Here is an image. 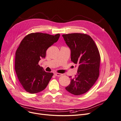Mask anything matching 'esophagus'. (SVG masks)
I'll return each mask as SVG.
<instances>
[{
    "mask_svg": "<svg viewBox=\"0 0 121 121\" xmlns=\"http://www.w3.org/2000/svg\"><path fill=\"white\" fill-rule=\"evenodd\" d=\"M54 75L56 76H61L62 75V74L61 73H54Z\"/></svg>",
    "mask_w": 121,
    "mask_h": 121,
    "instance_id": "obj_1",
    "label": "esophagus"
}]
</instances>
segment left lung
I'll return each instance as SVG.
<instances>
[{"label": "left lung", "instance_id": "left-lung-1", "mask_svg": "<svg viewBox=\"0 0 121 121\" xmlns=\"http://www.w3.org/2000/svg\"><path fill=\"white\" fill-rule=\"evenodd\" d=\"M66 44L71 51V61L78 65L77 73L70 78L66 90L75 95L89 91L99 75L100 55L92 38L87 35L73 33L63 35Z\"/></svg>", "mask_w": 121, "mask_h": 121}]
</instances>
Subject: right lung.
Returning <instances> with one entry per match:
<instances>
[{
	"instance_id": "1",
	"label": "right lung",
	"mask_w": 121,
	"mask_h": 121,
	"mask_svg": "<svg viewBox=\"0 0 121 121\" xmlns=\"http://www.w3.org/2000/svg\"><path fill=\"white\" fill-rule=\"evenodd\" d=\"M60 34L55 35L41 33H31L23 38L15 52V70L23 88L30 93L43 91L53 73L46 72L39 61L45 58L46 51L58 41Z\"/></svg>"
}]
</instances>
